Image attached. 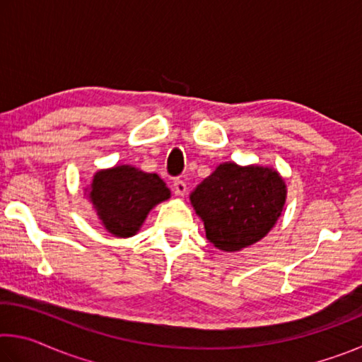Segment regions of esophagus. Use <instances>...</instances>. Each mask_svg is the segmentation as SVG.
<instances>
[{"label":"esophagus","mask_w":362,"mask_h":362,"mask_svg":"<svg viewBox=\"0 0 362 362\" xmlns=\"http://www.w3.org/2000/svg\"><path fill=\"white\" fill-rule=\"evenodd\" d=\"M174 193L175 194H179V196H183L187 193V183L183 182V180H180V179H177V180H174Z\"/></svg>","instance_id":"obj_1"}]
</instances>
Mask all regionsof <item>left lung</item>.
Returning a JSON list of instances; mask_svg holds the SVG:
<instances>
[{
	"label": "left lung",
	"mask_w": 362,
	"mask_h": 362,
	"mask_svg": "<svg viewBox=\"0 0 362 362\" xmlns=\"http://www.w3.org/2000/svg\"><path fill=\"white\" fill-rule=\"evenodd\" d=\"M286 183L276 170L223 163L189 194L204 222L206 238L236 252L268 235L286 203Z\"/></svg>",
	"instance_id": "8db88e82"
}]
</instances>
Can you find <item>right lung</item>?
Instances as JSON below:
<instances>
[{"label":"right lung","mask_w":362,"mask_h":362,"mask_svg":"<svg viewBox=\"0 0 362 362\" xmlns=\"http://www.w3.org/2000/svg\"><path fill=\"white\" fill-rule=\"evenodd\" d=\"M169 198L159 175L126 164L95 173L88 188V199L102 225L118 238L136 235L153 207Z\"/></svg>","instance_id":"obj_1"}]
</instances>
